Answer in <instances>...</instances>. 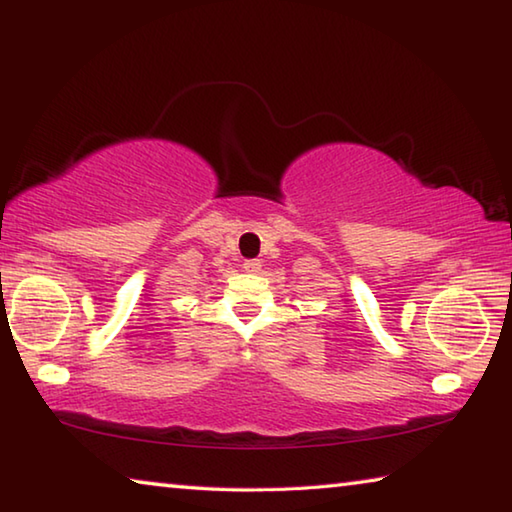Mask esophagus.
Here are the masks:
<instances>
[{"instance_id": "1", "label": "esophagus", "mask_w": 512, "mask_h": 512, "mask_svg": "<svg viewBox=\"0 0 512 512\" xmlns=\"http://www.w3.org/2000/svg\"><path fill=\"white\" fill-rule=\"evenodd\" d=\"M244 268H246V273H259L262 271V262H259V259H246Z\"/></svg>"}]
</instances>
